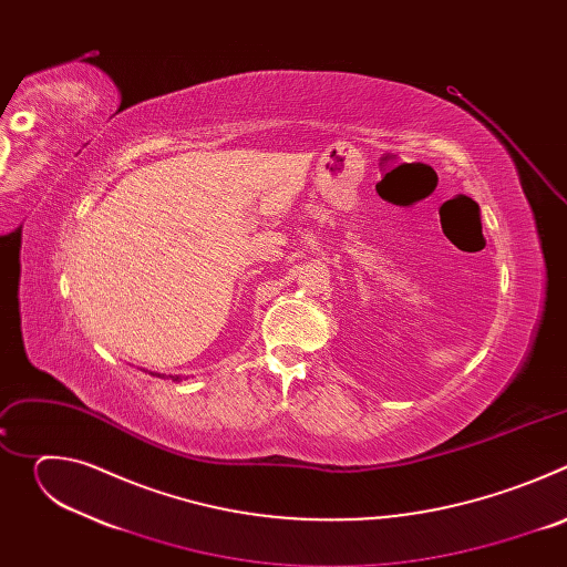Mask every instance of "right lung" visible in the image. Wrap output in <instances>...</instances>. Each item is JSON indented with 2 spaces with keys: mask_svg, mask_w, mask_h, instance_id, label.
Returning a JSON list of instances; mask_svg holds the SVG:
<instances>
[{
  "mask_svg": "<svg viewBox=\"0 0 567 567\" xmlns=\"http://www.w3.org/2000/svg\"><path fill=\"white\" fill-rule=\"evenodd\" d=\"M173 379H175V381H177V379H179V377H173Z\"/></svg>",
  "mask_w": 567,
  "mask_h": 567,
  "instance_id": "right-lung-1",
  "label": "right lung"
}]
</instances>
